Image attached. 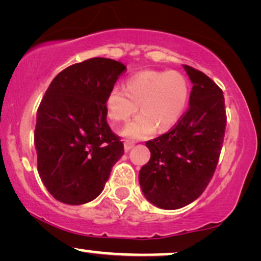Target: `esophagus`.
Here are the masks:
<instances>
[{
    "label": "esophagus",
    "instance_id": "esophagus-1",
    "mask_svg": "<svg viewBox=\"0 0 261 261\" xmlns=\"http://www.w3.org/2000/svg\"><path fill=\"white\" fill-rule=\"evenodd\" d=\"M134 141H130V140H124V151L128 152L129 149H132L134 147Z\"/></svg>",
    "mask_w": 261,
    "mask_h": 261
}]
</instances>
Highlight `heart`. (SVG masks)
I'll list each match as a JSON object with an SVG mask.
<instances>
[{
    "mask_svg": "<svg viewBox=\"0 0 261 261\" xmlns=\"http://www.w3.org/2000/svg\"><path fill=\"white\" fill-rule=\"evenodd\" d=\"M189 99V84L178 71H141L126 82V89L114 85L107 92L105 105L114 122H126L138 112L141 114L127 124L122 134L133 139L147 138L156 127L166 130L183 115Z\"/></svg>",
    "mask_w": 261,
    "mask_h": 261,
    "instance_id": "1",
    "label": "heart"
}]
</instances>
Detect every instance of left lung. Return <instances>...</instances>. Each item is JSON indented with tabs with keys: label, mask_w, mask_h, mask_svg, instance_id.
<instances>
[{
	"label": "left lung",
	"mask_w": 261,
	"mask_h": 261,
	"mask_svg": "<svg viewBox=\"0 0 261 261\" xmlns=\"http://www.w3.org/2000/svg\"><path fill=\"white\" fill-rule=\"evenodd\" d=\"M192 82L189 109L165 134L146 142L151 159L139 173L145 197L162 209H179L197 199L212 180L222 148L227 116L215 82L184 65Z\"/></svg>",
	"instance_id": "obj_1"
}]
</instances>
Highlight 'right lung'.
I'll use <instances>...</instances> for the list:
<instances>
[{
	"label": "right lung",
	"instance_id": "1",
	"mask_svg": "<svg viewBox=\"0 0 261 261\" xmlns=\"http://www.w3.org/2000/svg\"><path fill=\"white\" fill-rule=\"evenodd\" d=\"M122 63L91 58L53 78L38 108L34 144L38 172L56 199L84 204L101 194L123 142L107 122L105 99Z\"/></svg>",
	"mask_w": 261,
	"mask_h": 261
}]
</instances>
